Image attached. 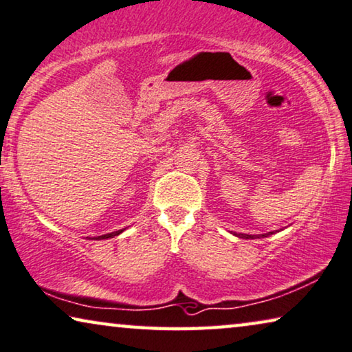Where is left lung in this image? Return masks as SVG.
I'll return each instance as SVG.
<instances>
[{
	"instance_id": "left-lung-1",
	"label": "left lung",
	"mask_w": 352,
	"mask_h": 352,
	"mask_svg": "<svg viewBox=\"0 0 352 352\" xmlns=\"http://www.w3.org/2000/svg\"><path fill=\"white\" fill-rule=\"evenodd\" d=\"M270 234H274V232H269V234H264L262 235V237H267V235H270ZM240 239H254V235H246V234H237Z\"/></svg>"
}]
</instances>
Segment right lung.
Masks as SVG:
<instances>
[{
    "label": "right lung",
    "instance_id": "add662e5",
    "mask_svg": "<svg viewBox=\"0 0 352 352\" xmlns=\"http://www.w3.org/2000/svg\"><path fill=\"white\" fill-rule=\"evenodd\" d=\"M123 230H115V232H110V234H104V235H99V240L101 239H110V237H115V235H118V234H122Z\"/></svg>",
    "mask_w": 352,
    "mask_h": 352
}]
</instances>
